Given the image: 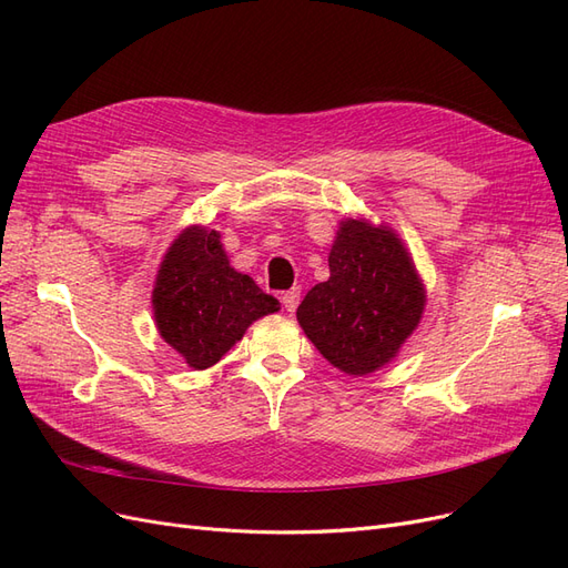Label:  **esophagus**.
<instances>
[{"label":"esophagus","instance_id":"1","mask_svg":"<svg viewBox=\"0 0 568 568\" xmlns=\"http://www.w3.org/2000/svg\"><path fill=\"white\" fill-rule=\"evenodd\" d=\"M282 303H284V307H286V313H294L296 307H298V303H301V288H298V286H294V288L284 291Z\"/></svg>","mask_w":568,"mask_h":568}]
</instances>
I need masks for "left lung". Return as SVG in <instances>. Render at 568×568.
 Instances as JSON below:
<instances>
[{
    "mask_svg": "<svg viewBox=\"0 0 568 568\" xmlns=\"http://www.w3.org/2000/svg\"><path fill=\"white\" fill-rule=\"evenodd\" d=\"M329 280L298 305L305 336L334 367L369 374L395 357L424 311V286L400 239L367 222H341Z\"/></svg>",
    "mask_w": 568,
    "mask_h": 568,
    "instance_id": "left-lung-1",
    "label": "left lung"
}]
</instances>
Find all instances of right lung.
<instances>
[{"label":"right lung","instance_id":"right-lung-1","mask_svg":"<svg viewBox=\"0 0 568 568\" xmlns=\"http://www.w3.org/2000/svg\"><path fill=\"white\" fill-rule=\"evenodd\" d=\"M277 311L280 301L236 272L220 234L205 227H189L175 239L153 286L159 332L194 369L213 367L253 320Z\"/></svg>","mask_w":568,"mask_h":568}]
</instances>
